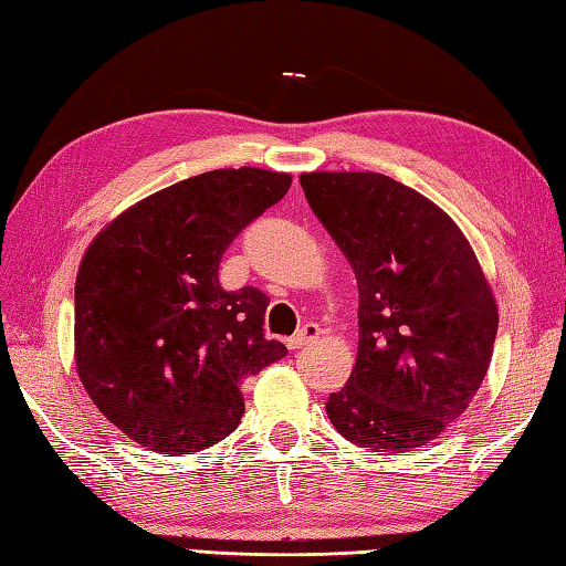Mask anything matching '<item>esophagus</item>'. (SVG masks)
<instances>
[{
    "label": "esophagus",
    "instance_id": "1",
    "mask_svg": "<svg viewBox=\"0 0 566 566\" xmlns=\"http://www.w3.org/2000/svg\"><path fill=\"white\" fill-rule=\"evenodd\" d=\"M318 336H321L318 324H314V321H308V324H304L290 340H286V346H290V350H298V348H304V346H312V343Z\"/></svg>",
    "mask_w": 566,
    "mask_h": 566
}]
</instances>
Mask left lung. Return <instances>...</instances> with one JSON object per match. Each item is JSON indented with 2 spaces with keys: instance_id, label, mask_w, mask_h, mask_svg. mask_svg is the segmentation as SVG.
<instances>
[{
  "instance_id": "1",
  "label": "left lung",
  "mask_w": 566,
  "mask_h": 566,
  "mask_svg": "<svg viewBox=\"0 0 566 566\" xmlns=\"http://www.w3.org/2000/svg\"><path fill=\"white\" fill-rule=\"evenodd\" d=\"M306 201L358 280V358L326 415L373 451L427 447L489 373L497 304L459 226L375 171L298 176Z\"/></svg>"
}]
</instances>
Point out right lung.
Masks as SVG:
<instances>
[{"label": "right lung", "mask_w": 566, "mask_h": 566, "mask_svg": "<svg viewBox=\"0 0 566 566\" xmlns=\"http://www.w3.org/2000/svg\"><path fill=\"white\" fill-rule=\"evenodd\" d=\"M290 186L254 166L198 174L127 208L85 250L77 378L132 441L174 457L218 444L245 415L242 380L286 356L262 334L268 296L226 292L218 268Z\"/></svg>", "instance_id": "obj_1"}]
</instances>
